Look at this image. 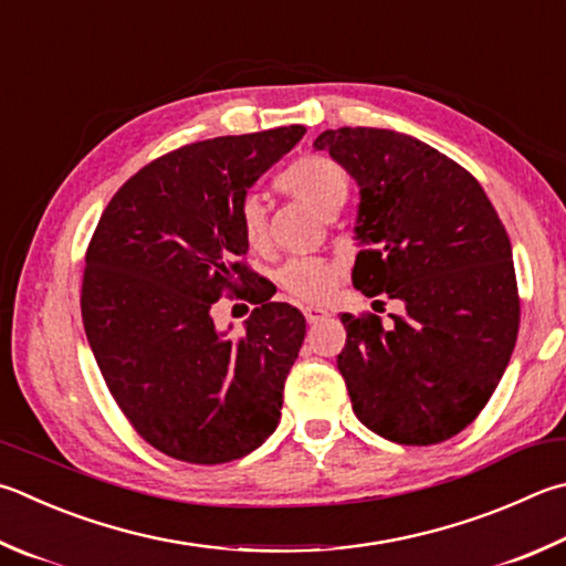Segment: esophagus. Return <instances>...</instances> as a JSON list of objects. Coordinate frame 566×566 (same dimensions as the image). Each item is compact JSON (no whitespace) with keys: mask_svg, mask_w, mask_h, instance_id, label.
Listing matches in <instances>:
<instances>
[{"mask_svg":"<svg viewBox=\"0 0 566 566\" xmlns=\"http://www.w3.org/2000/svg\"><path fill=\"white\" fill-rule=\"evenodd\" d=\"M304 316H306V322L310 324H316V322H322V318L326 316V310H322V306H304Z\"/></svg>","mask_w":566,"mask_h":566,"instance_id":"esophagus-1","label":"esophagus"}]
</instances>
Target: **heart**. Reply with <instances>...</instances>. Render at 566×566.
I'll list each match as a JSON object with an SVG mask.
<instances>
[{
	"instance_id": "b5f03b06",
	"label": "heart",
	"mask_w": 566,
	"mask_h": 566,
	"mask_svg": "<svg viewBox=\"0 0 566 566\" xmlns=\"http://www.w3.org/2000/svg\"><path fill=\"white\" fill-rule=\"evenodd\" d=\"M276 188L302 200L304 205L318 214H336L348 198V176L336 160L310 153L292 160L290 166L276 172ZM238 230L244 244L250 250L260 252L270 242V230H266V208L254 192H248L238 205ZM336 264L322 260V256H292L286 260L276 280L284 286L286 294H292L300 302H322L332 292L336 282Z\"/></svg>"
}]
</instances>
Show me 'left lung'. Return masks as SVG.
I'll list each match as a JSON object with an SVG mask.
<instances>
[{
    "label": "left lung",
    "mask_w": 566,
    "mask_h": 566,
    "mask_svg": "<svg viewBox=\"0 0 566 566\" xmlns=\"http://www.w3.org/2000/svg\"><path fill=\"white\" fill-rule=\"evenodd\" d=\"M314 148L361 188L354 286L403 306L388 324L342 314L336 366L354 413L394 443H443L488 406L517 342L505 224L465 168L406 133L336 128Z\"/></svg>",
    "instance_id": "left-lung-1"
}]
</instances>
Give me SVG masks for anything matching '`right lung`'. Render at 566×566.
I'll use <instances>...</instances> for the list:
<instances>
[{
  "label": "right lung",
  "instance_id": "obj_1",
  "mask_svg": "<svg viewBox=\"0 0 566 566\" xmlns=\"http://www.w3.org/2000/svg\"><path fill=\"white\" fill-rule=\"evenodd\" d=\"M306 133L284 126L198 140L148 163L106 205L86 250L81 316L101 376L160 453L220 465L260 448L306 334L300 310L254 286L245 332L211 322L224 291L256 282L238 205Z\"/></svg>",
  "mask_w": 566,
  "mask_h": 566
}]
</instances>
